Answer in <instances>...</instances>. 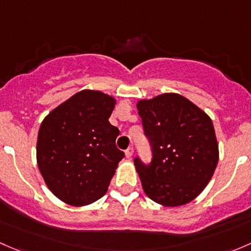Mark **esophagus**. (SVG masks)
<instances>
[{
	"label": "esophagus",
	"instance_id": "esophagus-1",
	"mask_svg": "<svg viewBox=\"0 0 251 251\" xmlns=\"http://www.w3.org/2000/svg\"><path fill=\"white\" fill-rule=\"evenodd\" d=\"M133 153H134V149H133V147H129V149L126 150V157L128 159H130L131 157H133Z\"/></svg>",
	"mask_w": 251,
	"mask_h": 251
}]
</instances>
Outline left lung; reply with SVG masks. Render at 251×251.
Returning <instances> with one entry per match:
<instances>
[{
	"mask_svg": "<svg viewBox=\"0 0 251 251\" xmlns=\"http://www.w3.org/2000/svg\"><path fill=\"white\" fill-rule=\"evenodd\" d=\"M152 161L134 158L144 192L164 206L190 203L205 188L219 162V145L210 117L176 93L136 104Z\"/></svg>",
	"mask_w": 251,
	"mask_h": 251,
	"instance_id": "8db88e82",
	"label": "left lung"
}]
</instances>
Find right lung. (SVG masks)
Returning a JSON list of instances; mask_svg holds the SVG:
<instances>
[{
  "label": "right lung",
  "mask_w": 251,
  "mask_h": 251,
  "mask_svg": "<svg viewBox=\"0 0 251 251\" xmlns=\"http://www.w3.org/2000/svg\"><path fill=\"white\" fill-rule=\"evenodd\" d=\"M115 104V98L99 90H81L40 126L38 169L53 195L70 205L101 198L125 157L116 146L120 130L108 122Z\"/></svg>",
  "instance_id": "add662e5"
}]
</instances>
